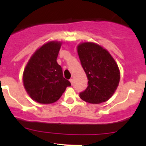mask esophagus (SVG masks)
Returning <instances> with one entry per match:
<instances>
[{
	"instance_id": "obj_1",
	"label": "esophagus",
	"mask_w": 146,
	"mask_h": 146,
	"mask_svg": "<svg viewBox=\"0 0 146 146\" xmlns=\"http://www.w3.org/2000/svg\"><path fill=\"white\" fill-rule=\"evenodd\" d=\"M69 81H70V82H71V84H73V82H74V80H73V79H72H72H70V80H69Z\"/></svg>"
}]
</instances>
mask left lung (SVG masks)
Masks as SVG:
<instances>
[{
    "label": "left lung",
    "instance_id": "1",
    "mask_svg": "<svg viewBox=\"0 0 146 146\" xmlns=\"http://www.w3.org/2000/svg\"><path fill=\"white\" fill-rule=\"evenodd\" d=\"M77 52L88 80V86L80 93V97L92 104L108 101L120 81L119 69L115 60L108 50L93 42L79 44Z\"/></svg>",
    "mask_w": 146,
    "mask_h": 146
}]
</instances>
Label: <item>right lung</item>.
Wrapping results in <instances>:
<instances>
[{"instance_id": "right-lung-1", "label": "right lung", "mask_w": 146, "mask_h": 146, "mask_svg": "<svg viewBox=\"0 0 146 146\" xmlns=\"http://www.w3.org/2000/svg\"><path fill=\"white\" fill-rule=\"evenodd\" d=\"M61 42H47L36 51L23 72V84L31 97L41 104H51L60 99L69 80L57 63Z\"/></svg>"}]
</instances>
